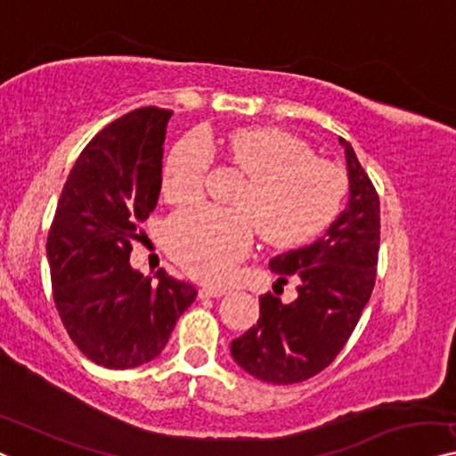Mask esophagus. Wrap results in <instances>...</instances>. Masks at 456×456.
Segmentation results:
<instances>
[{
	"mask_svg": "<svg viewBox=\"0 0 456 456\" xmlns=\"http://www.w3.org/2000/svg\"><path fill=\"white\" fill-rule=\"evenodd\" d=\"M227 293V289L223 287H202L199 290V297L200 298H216V297H223Z\"/></svg>",
	"mask_w": 456,
	"mask_h": 456,
	"instance_id": "esophagus-1",
	"label": "esophagus"
}]
</instances>
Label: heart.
Returning <instances> with one entry per match:
<instances>
[{
	"label": "heart",
	"instance_id": "heart-1",
	"mask_svg": "<svg viewBox=\"0 0 456 456\" xmlns=\"http://www.w3.org/2000/svg\"><path fill=\"white\" fill-rule=\"evenodd\" d=\"M223 151L249 175L235 196V210L199 205L167 223V248L190 274L223 281L248 256L256 227L268 243L295 246L319 233L338 215L346 178L330 161L314 158L307 142L281 128H241L223 141ZM213 149L192 133L172 149L163 169V196L175 205L205 190Z\"/></svg>",
	"mask_w": 456,
	"mask_h": 456
}]
</instances>
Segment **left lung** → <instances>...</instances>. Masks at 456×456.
<instances>
[{
    "label": "left lung",
    "mask_w": 456,
    "mask_h": 456,
    "mask_svg": "<svg viewBox=\"0 0 456 456\" xmlns=\"http://www.w3.org/2000/svg\"><path fill=\"white\" fill-rule=\"evenodd\" d=\"M348 169V202L309 246L270 260L276 284L297 278V298L260 297V319L231 342V356L251 377L293 385L315 377L348 342L369 303L380 241L379 194L354 149L339 139Z\"/></svg>",
    "instance_id": "8db88e82"
}]
</instances>
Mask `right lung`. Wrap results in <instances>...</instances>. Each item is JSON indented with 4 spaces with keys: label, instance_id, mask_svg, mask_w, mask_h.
Returning a JSON list of instances; mask_svg holds the SVG:
<instances>
[{
    "label": "right lung",
    "instance_id": "1",
    "mask_svg": "<svg viewBox=\"0 0 456 456\" xmlns=\"http://www.w3.org/2000/svg\"><path fill=\"white\" fill-rule=\"evenodd\" d=\"M169 110L147 106L100 131L73 166L46 240L53 298L67 334L106 369H134L166 348L194 303L192 284L128 262L158 205Z\"/></svg>",
    "mask_w": 456,
    "mask_h": 456
}]
</instances>
